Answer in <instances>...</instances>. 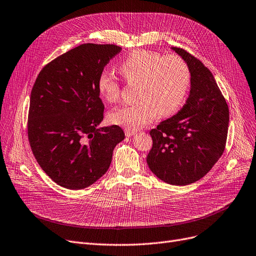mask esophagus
Wrapping results in <instances>:
<instances>
[{
  "instance_id": "34e87169",
  "label": "esophagus",
  "mask_w": 256,
  "mask_h": 256,
  "mask_svg": "<svg viewBox=\"0 0 256 256\" xmlns=\"http://www.w3.org/2000/svg\"><path fill=\"white\" fill-rule=\"evenodd\" d=\"M135 134H137V132H136V130H126V137H132V136H134Z\"/></svg>"
}]
</instances>
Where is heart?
Here are the masks:
<instances>
[{"label": "heart", "instance_id": "heart-1", "mask_svg": "<svg viewBox=\"0 0 256 256\" xmlns=\"http://www.w3.org/2000/svg\"><path fill=\"white\" fill-rule=\"evenodd\" d=\"M119 70L128 81H138L137 101L117 108L110 112L114 124L137 130L152 122L157 112L168 116L182 106L190 85L188 64L175 54L138 50L130 52L119 65ZM97 88L108 102L120 97V85L108 72L98 77Z\"/></svg>", "mask_w": 256, "mask_h": 256}]
</instances>
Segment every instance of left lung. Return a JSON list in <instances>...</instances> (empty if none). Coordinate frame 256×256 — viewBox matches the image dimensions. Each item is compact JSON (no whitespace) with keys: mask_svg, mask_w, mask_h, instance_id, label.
Returning a JSON list of instances; mask_svg holds the SVG:
<instances>
[{"mask_svg":"<svg viewBox=\"0 0 256 256\" xmlns=\"http://www.w3.org/2000/svg\"><path fill=\"white\" fill-rule=\"evenodd\" d=\"M188 64L191 88L184 108L150 132L146 162L162 182L186 186L200 180L224 153L229 110L212 72L182 48L171 47Z\"/></svg>","mask_w":256,"mask_h":256,"instance_id":"left-lung-1","label":"left lung"}]
</instances>
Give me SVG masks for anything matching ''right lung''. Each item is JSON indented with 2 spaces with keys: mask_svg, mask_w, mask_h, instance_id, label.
I'll use <instances>...</instances> for the list:
<instances>
[{
  "mask_svg": "<svg viewBox=\"0 0 256 256\" xmlns=\"http://www.w3.org/2000/svg\"><path fill=\"white\" fill-rule=\"evenodd\" d=\"M121 52L112 44H81L44 66L34 84L28 138L43 171L59 186L81 190L108 170L126 138L120 126H102L99 74Z\"/></svg>",
  "mask_w": 256,
  "mask_h": 256,
  "instance_id": "right-lung-1",
  "label": "right lung"
}]
</instances>
